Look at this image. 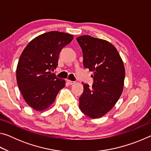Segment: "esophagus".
<instances>
[{
	"label": "esophagus",
	"mask_w": 151,
	"mask_h": 151,
	"mask_svg": "<svg viewBox=\"0 0 151 151\" xmlns=\"http://www.w3.org/2000/svg\"><path fill=\"white\" fill-rule=\"evenodd\" d=\"M66 82H67V83L68 84V85H74V84L75 83V82H74V81H70V80H66Z\"/></svg>",
	"instance_id": "obj_1"
}]
</instances>
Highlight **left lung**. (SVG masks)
Listing matches in <instances>:
<instances>
[{
    "mask_svg": "<svg viewBox=\"0 0 151 151\" xmlns=\"http://www.w3.org/2000/svg\"><path fill=\"white\" fill-rule=\"evenodd\" d=\"M76 40L83 50V65L93 73L94 84L83 83L79 108L92 119H99L112 109L124 88L125 69L114 46L107 40L83 35Z\"/></svg>",
    "mask_w": 151,
    "mask_h": 151,
    "instance_id": "left-lung-1",
    "label": "left lung"
}]
</instances>
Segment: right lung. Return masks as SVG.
<instances>
[{
	"instance_id": "right-lung-1",
	"label": "right lung",
	"mask_w": 151,
	"mask_h": 151,
	"mask_svg": "<svg viewBox=\"0 0 151 151\" xmlns=\"http://www.w3.org/2000/svg\"><path fill=\"white\" fill-rule=\"evenodd\" d=\"M73 39L68 33L50 31L32 39L22 51L17 67V81L24 101L35 111L52 105L65 80L50 72L58 65L60 50Z\"/></svg>"
}]
</instances>
